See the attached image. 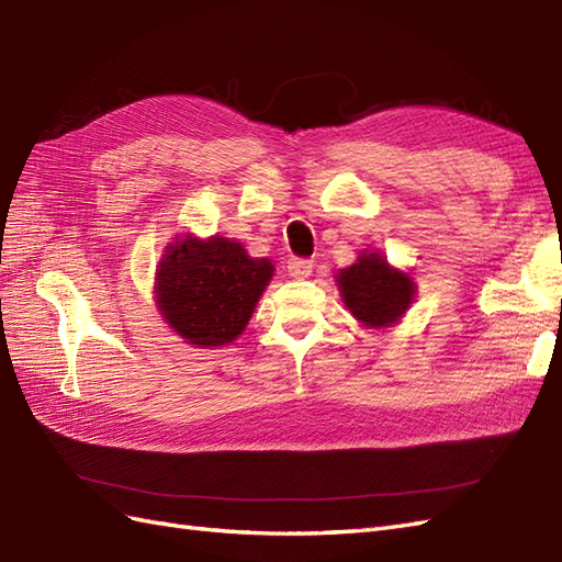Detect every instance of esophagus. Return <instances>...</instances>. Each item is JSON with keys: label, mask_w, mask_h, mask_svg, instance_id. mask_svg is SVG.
<instances>
[{"label": "esophagus", "mask_w": 562, "mask_h": 562, "mask_svg": "<svg viewBox=\"0 0 562 562\" xmlns=\"http://www.w3.org/2000/svg\"><path fill=\"white\" fill-rule=\"evenodd\" d=\"M286 270H290V276L296 278V280H304L311 276L313 270V261H308V258H299V256H292L290 261H286Z\"/></svg>", "instance_id": "esophagus-1"}]
</instances>
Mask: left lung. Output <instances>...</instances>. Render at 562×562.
Wrapping results in <instances>:
<instances>
[{"label": "left lung", "instance_id": "8db88e82", "mask_svg": "<svg viewBox=\"0 0 562 562\" xmlns=\"http://www.w3.org/2000/svg\"><path fill=\"white\" fill-rule=\"evenodd\" d=\"M337 278L344 304L370 327L394 323L413 301L411 278L386 266L378 254H363L358 263L341 270Z\"/></svg>", "mask_w": 562, "mask_h": 562}]
</instances>
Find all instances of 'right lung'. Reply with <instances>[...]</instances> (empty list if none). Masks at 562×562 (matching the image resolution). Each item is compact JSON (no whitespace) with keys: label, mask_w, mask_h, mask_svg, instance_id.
<instances>
[{"label":"right lung","mask_w":562,"mask_h":562,"mask_svg":"<svg viewBox=\"0 0 562 562\" xmlns=\"http://www.w3.org/2000/svg\"><path fill=\"white\" fill-rule=\"evenodd\" d=\"M272 276L268 258H249L225 237H187L158 268L156 301L168 325L199 347H221L247 327Z\"/></svg>","instance_id":"1"}]
</instances>
